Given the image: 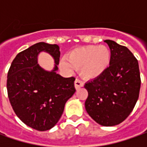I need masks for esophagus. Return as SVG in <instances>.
<instances>
[{"instance_id": "obj_1", "label": "esophagus", "mask_w": 147, "mask_h": 147, "mask_svg": "<svg viewBox=\"0 0 147 147\" xmlns=\"http://www.w3.org/2000/svg\"><path fill=\"white\" fill-rule=\"evenodd\" d=\"M74 87L76 88V90L79 89L80 88L83 87V82L82 81H80L79 79H76L75 82H74Z\"/></svg>"}]
</instances>
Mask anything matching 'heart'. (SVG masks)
<instances>
[{
  "label": "heart",
  "mask_w": 147,
  "mask_h": 147,
  "mask_svg": "<svg viewBox=\"0 0 147 147\" xmlns=\"http://www.w3.org/2000/svg\"><path fill=\"white\" fill-rule=\"evenodd\" d=\"M111 59L110 49L104 45L86 46L71 51L66 60L60 62L62 69L73 71L80 69L81 76L87 80L96 79L108 69Z\"/></svg>",
  "instance_id": "b5f03b06"
}]
</instances>
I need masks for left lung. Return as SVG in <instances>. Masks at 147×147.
<instances>
[{
  "mask_svg": "<svg viewBox=\"0 0 147 147\" xmlns=\"http://www.w3.org/2000/svg\"><path fill=\"white\" fill-rule=\"evenodd\" d=\"M105 42L110 49V66L101 76L84 85L88 92L85 108L94 121L110 127L119 124L132 112L141 78L138 61L126 47L111 40Z\"/></svg>",
  "mask_w": 147,
  "mask_h": 147,
  "instance_id": "obj_1",
  "label": "left lung"
}]
</instances>
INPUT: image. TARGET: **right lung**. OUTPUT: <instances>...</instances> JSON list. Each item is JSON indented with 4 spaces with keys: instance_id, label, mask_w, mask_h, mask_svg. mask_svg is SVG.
I'll return each instance as SVG.
<instances>
[{
    "instance_id": "1",
    "label": "right lung",
    "mask_w": 147,
    "mask_h": 147,
    "mask_svg": "<svg viewBox=\"0 0 147 147\" xmlns=\"http://www.w3.org/2000/svg\"><path fill=\"white\" fill-rule=\"evenodd\" d=\"M41 52L48 53L55 62L52 71L38 64ZM60 51L56 44L38 42L19 53L7 75V92L16 115L26 125L38 131L53 127L62 115L66 101L75 92L74 77L58 74Z\"/></svg>"
}]
</instances>
